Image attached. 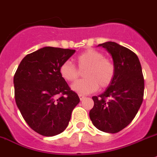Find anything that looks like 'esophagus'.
I'll return each instance as SVG.
<instances>
[{"label":"esophagus","instance_id":"obj_1","mask_svg":"<svg viewBox=\"0 0 157 157\" xmlns=\"http://www.w3.org/2000/svg\"><path fill=\"white\" fill-rule=\"evenodd\" d=\"M79 98H80V101H83V100H84V98H86V97H85V96H84V95H83V94H79Z\"/></svg>","mask_w":157,"mask_h":157}]
</instances>
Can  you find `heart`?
<instances>
[{
    "instance_id": "b5f03b06",
    "label": "heart",
    "mask_w": 157,
    "mask_h": 157,
    "mask_svg": "<svg viewBox=\"0 0 157 157\" xmlns=\"http://www.w3.org/2000/svg\"><path fill=\"white\" fill-rule=\"evenodd\" d=\"M75 61L80 70L85 69L84 79L76 82L72 89L81 94H89L98 89L108 87L115 76V66L104 55L94 49H87L76 57ZM60 76L66 81L73 82L78 77V70L70 61L67 60L59 67Z\"/></svg>"
}]
</instances>
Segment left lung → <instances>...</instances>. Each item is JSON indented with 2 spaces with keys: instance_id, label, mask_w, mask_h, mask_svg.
Here are the masks:
<instances>
[{
  "instance_id": "obj_1",
  "label": "left lung",
  "mask_w": 157,
  "mask_h": 157,
  "mask_svg": "<svg viewBox=\"0 0 157 157\" xmlns=\"http://www.w3.org/2000/svg\"><path fill=\"white\" fill-rule=\"evenodd\" d=\"M113 59L115 76L102 94L93 96L94 106L89 116L95 128L117 133L133 121L142 105L144 77L138 56L115 42L100 44Z\"/></svg>"
}]
</instances>
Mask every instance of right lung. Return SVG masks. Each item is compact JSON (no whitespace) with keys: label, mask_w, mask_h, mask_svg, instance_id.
Returning <instances> with one entry per match:
<instances>
[{"label":"right lung","mask_w":157,"mask_h":157,"mask_svg":"<svg viewBox=\"0 0 157 157\" xmlns=\"http://www.w3.org/2000/svg\"><path fill=\"white\" fill-rule=\"evenodd\" d=\"M76 51L44 47L27 55L14 76L16 105L26 124L36 133L54 136L68 126L80 102L60 76L59 67Z\"/></svg>","instance_id":"obj_1"}]
</instances>
